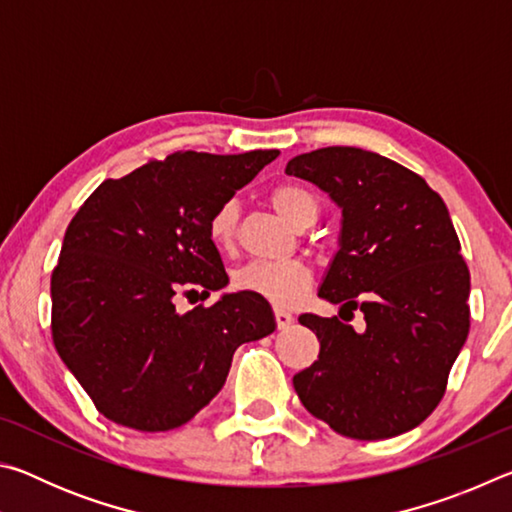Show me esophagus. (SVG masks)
Listing matches in <instances>:
<instances>
[{"instance_id": "obj_1", "label": "esophagus", "mask_w": 512, "mask_h": 512, "mask_svg": "<svg viewBox=\"0 0 512 512\" xmlns=\"http://www.w3.org/2000/svg\"><path fill=\"white\" fill-rule=\"evenodd\" d=\"M275 323H277V329H287L293 323V316L284 309H275Z\"/></svg>"}]
</instances>
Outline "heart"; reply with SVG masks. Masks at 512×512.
Masks as SVG:
<instances>
[{
	"mask_svg": "<svg viewBox=\"0 0 512 512\" xmlns=\"http://www.w3.org/2000/svg\"><path fill=\"white\" fill-rule=\"evenodd\" d=\"M271 203L291 225L305 219H316L318 203L305 187L282 183L271 189ZM237 205L228 201L212 214L210 235L216 246L228 248L235 239ZM311 282V271L302 262H250L235 273V287L273 302L277 307H289L296 302Z\"/></svg>",
	"mask_w": 512,
	"mask_h": 512,
	"instance_id": "obj_1",
	"label": "heart"
}]
</instances>
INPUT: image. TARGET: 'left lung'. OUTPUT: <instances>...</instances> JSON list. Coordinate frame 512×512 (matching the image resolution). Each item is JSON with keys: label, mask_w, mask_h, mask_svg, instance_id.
Returning <instances> with one entry per match:
<instances>
[{"label": "left lung", "mask_w": 512, "mask_h": 512, "mask_svg": "<svg viewBox=\"0 0 512 512\" xmlns=\"http://www.w3.org/2000/svg\"><path fill=\"white\" fill-rule=\"evenodd\" d=\"M287 173L341 207L339 250L318 296L367 320L354 333L338 316L302 314L320 352L293 388L341 436L411 431L443 400L470 332V271L447 205L418 173L354 146L296 155Z\"/></svg>", "instance_id": "left-lung-1"}]
</instances>
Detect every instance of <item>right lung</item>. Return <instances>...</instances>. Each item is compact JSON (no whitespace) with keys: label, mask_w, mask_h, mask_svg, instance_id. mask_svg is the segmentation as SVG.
Returning <instances> with one entry per match:
<instances>
[{"label":"right lung","mask_w":512,"mask_h":512,"mask_svg":"<svg viewBox=\"0 0 512 512\" xmlns=\"http://www.w3.org/2000/svg\"><path fill=\"white\" fill-rule=\"evenodd\" d=\"M280 151L173 153L103 180L67 225L51 273V336L94 406L137 431H169L221 391L232 354L275 329L250 291L180 314L185 289L228 287L210 219Z\"/></svg>","instance_id":"right-lung-1"}]
</instances>
